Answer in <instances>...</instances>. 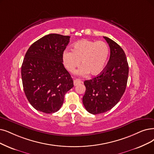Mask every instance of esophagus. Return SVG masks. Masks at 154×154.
Here are the masks:
<instances>
[{
	"label": "esophagus",
	"mask_w": 154,
	"mask_h": 154,
	"mask_svg": "<svg viewBox=\"0 0 154 154\" xmlns=\"http://www.w3.org/2000/svg\"><path fill=\"white\" fill-rule=\"evenodd\" d=\"M82 82L80 80H78V79H76V80L74 81V85L75 86H77L79 84H81Z\"/></svg>",
	"instance_id": "obj_1"
}]
</instances>
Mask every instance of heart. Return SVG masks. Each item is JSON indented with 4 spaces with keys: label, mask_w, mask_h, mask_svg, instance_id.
<instances>
[{
    "label": "heart",
    "mask_w": 154,
    "mask_h": 154,
    "mask_svg": "<svg viewBox=\"0 0 154 154\" xmlns=\"http://www.w3.org/2000/svg\"><path fill=\"white\" fill-rule=\"evenodd\" d=\"M109 47L103 41H91L87 39L79 40L73 45L72 51L65 50L63 54V61L66 68L73 72L83 66L77 74L85 76L90 73L97 75L103 71L109 56Z\"/></svg>",
    "instance_id": "obj_1"
}]
</instances>
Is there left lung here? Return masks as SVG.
Returning <instances> with one entry per match:
<instances>
[{"label": "left lung", "mask_w": 154, "mask_h": 154, "mask_svg": "<svg viewBox=\"0 0 154 154\" xmlns=\"http://www.w3.org/2000/svg\"><path fill=\"white\" fill-rule=\"evenodd\" d=\"M103 38L110 47L109 62L99 75L84 82L86 91L83 103L92 114L106 112L119 102L125 91L128 78L129 67L124 51L112 40Z\"/></svg>", "instance_id": "8db88e82"}]
</instances>
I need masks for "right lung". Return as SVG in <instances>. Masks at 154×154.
<instances>
[{"label":"right lung","mask_w":154,"mask_h":154,"mask_svg":"<svg viewBox=\"0 0 154 154\" xmlns=\"http://www.w3.org/2000/svg\"><path fill=\"white\" fill-rule=\"evenodd\" d=\"M69 36L49 34L29 47L21 66L24 94L38 111L56 112L64 102V95L73 87L70 74L63 64V54Z\"/></svg>","instance_id":"1"}]
</instances>
